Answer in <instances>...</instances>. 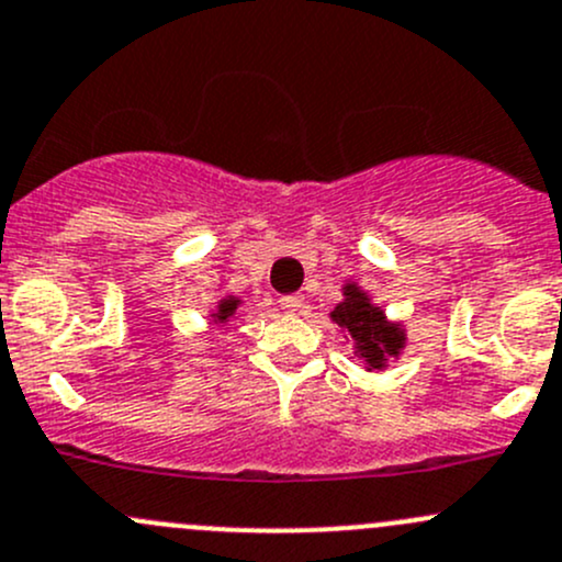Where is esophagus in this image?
<instances>
[{
    "label": "esophagus",
    "instance_id": "esophagus-1",
    "mask_svg": "<svg viewBox=\"0 0 562 562\" xmlns=\"http://www.w3.org/2000/svg\"><path fill=\"white\" fill-rule=\"evenodd\" d=\"M280 307L285 310V313L296 315L299 310L304 307V296H299V293H288V296H282V299H280Z\"/></svg>",
    "mask_w": 562,
    "mask_h": 562
}]
</instances>
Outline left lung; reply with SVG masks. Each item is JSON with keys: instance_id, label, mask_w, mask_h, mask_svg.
Masks as SVG:
<instances>
[{"instance_id": "1", "label": "left lung", "mask_w": 562, "mask_h": 562, "mask_svg": "<svg viewBox=\"0 0 562 562\" xmlns=\"http://www.w3.org/2000/svg\"><path fill=\"white\" fill-rule=\"evenodd\" d=\"M331 321L353 339V353L364 361L367 372L386 370L391 359H400L405 350V326L389 321L370 293L361 291L356 282H345L342 302L331 310Z\"/></svg>"}]
</instances>
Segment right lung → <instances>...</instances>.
<instances>
[{
    "instance_id": "right-lung-1",
    "label": "right lung",
    "mask_w": 562,
    "mask_h": 562,
    "mask_svg": "<svg viewBox=\"0 0 562 562\" xmlns=\"http://www.w3.org/2000/svg\"><path fill=\"white\" fill-rule=\"evenodd\" d=\"M239 304H241L239 296H223L217 302V307L212 310V315H209V321H212V323H228V317L236 315Z\"/></svg>"
}]
</instances>
